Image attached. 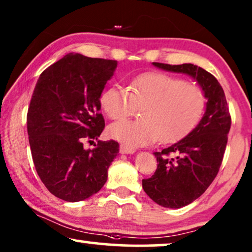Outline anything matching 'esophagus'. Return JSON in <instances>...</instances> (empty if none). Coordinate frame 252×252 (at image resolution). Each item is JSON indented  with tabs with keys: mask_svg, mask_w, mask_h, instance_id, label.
<instances>
[{
	"mask_svg": "<svg viewBox=\"0 0 252 252\" xmlns=\"http://www.w3.org/2000/svg\"><path fill=\"white\" fill-rule=\"evenodd\" d=\"M119 151H120V153H125V155H128V153H134L135 152L134 149L127 147V145H124V144H120Z\"/></svg>",
	"mask_w": 252,
	"mask_h": 252,
	"instance_id": "1",
	"label": "esophagus"
}]
</instances>
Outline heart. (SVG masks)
<instances>
[{
  "mask_svg": "<svg viewBox=\"0 0 252 252\" xmlns=\"http://www.w3.org/2000/svg\"><path fill=\"white\" fill-rule=\"evenodd\" d=\"M101 107L111 120L133 116L143 108L142 120H124L109 127V135L129 148L157 141L174 143L192 132L205 114L202 89L165 72L149 71L135 77L128 89L110 86L102 93Z\"/></svg>",
  "mask_w": 252,
  "mask_h": 252,
  "instance_id": "obj_1",
  "label": "heart"
}]
</instances>
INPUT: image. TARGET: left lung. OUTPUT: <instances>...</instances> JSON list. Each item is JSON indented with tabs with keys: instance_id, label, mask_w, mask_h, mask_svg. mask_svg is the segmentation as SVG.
<instances>
[{
	"instance_id": "1",
	"label": "left lung",
	"mask_w": 252,
	"mask_h": 252,
	"mask_svg": "<svg viewBox=\"0 0 252 252\" xmlns=\"http://www.w3.org/2000/svg\"><path fill=\"white\" fill-rule=\"evenodd\" d=\"M153 64L192 76L208 100L199 125L183 140L153 153L158 162L157 169L150 178L142 180L145 193L156 203L182 208L198 199L217 176L227 144L231 114L220 84L205 69L192 63Z\"/></svg>"
}]
</instances>
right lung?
<instances>
[{
	"instance_id": "add662e5",
	"label": "right lung",
	"mask_w": 252,
	"mask_h": 252,
	"mask_svg": "<svg viewBox=\"0 0 252 252\" xmlns=\"http://www.w3.org/2000/svg\"><path fill=\"white\" fill-rule=\"evenodd\" d=\"M115 60L69 53L39 76L27 112L35 169L46 189L76 202L99 192L119 152L118 142L99 141L104 129L100 96ZM96 139L93 151L83 143Z\"/></svg>"
}]
</instances>
